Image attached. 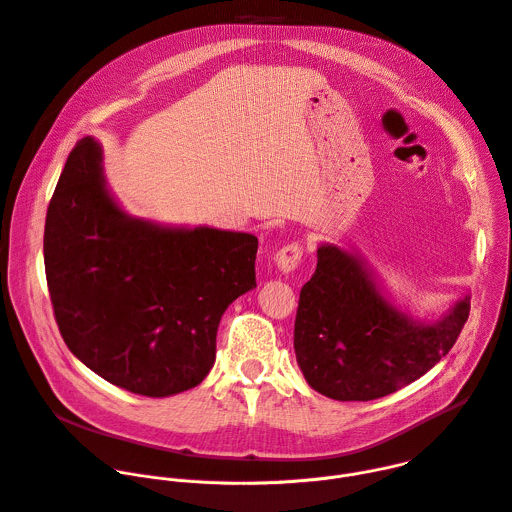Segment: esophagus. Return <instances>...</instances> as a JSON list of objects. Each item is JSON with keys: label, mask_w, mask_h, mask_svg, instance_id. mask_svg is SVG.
Masks as SVG:
<instances>
[{"label": "esophagus", "mask_w": 512, "mask_h": 512, "mask_svg": "<svg viewBox=\"0 0 512 512\" xmlns=\"http://www.w3.org/2000/svg\"><path fill=\"white\" fill-rule=\"evenodd\" d=\"M302 255H304L302 243H287L285 247H281V249L275 253L273 261H275V265H277V269H279L281 273H291V271H294V269L300 265Z\"/></svg>", "instance_id": "obj_1"}]
</instances>
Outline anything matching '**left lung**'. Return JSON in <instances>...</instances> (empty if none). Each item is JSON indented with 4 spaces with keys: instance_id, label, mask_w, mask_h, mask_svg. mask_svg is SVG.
I'll return each instance as SVG.
<instances>
[{
    "instance_id": "left-lung-1",
    "label": "left lung",
    "mask_w": 512,
    "mask_h": 512,
    "mask_svg": "<svg viewBox=\"0 0 512 512\" xmlns=\"http://www.w3.org/2000/svg\"><path fill=\"white\" fill-rule=\"evenodd\" d=\"M470 296L437 320H419L385 296L358 253L318 247L302 287L294 348L308 385L336 401H371L417 381L456 344Z\"/></svg>"
}]
</instances>
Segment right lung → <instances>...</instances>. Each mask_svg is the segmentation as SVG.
Masks as SVG:
<instances>
[{
	"instance_id": "add662e5",
	"label": "right lung",
	"mask_w": 512,
	"mask_h": 512,
	"mask_svg": "<svg viewBox=\"0 0 512 512\" xmlns=\"http://www.w3.org/2000/svg\"><path fill=\"white\" fill-rule=\"evenodd\" d=\"M255 257V235L127 214L91 135L70 152L46 212L58 330L85 367L135 395L170 397L204 381L225 310L257 287Z\"/></svg>"
}]
</instances>
